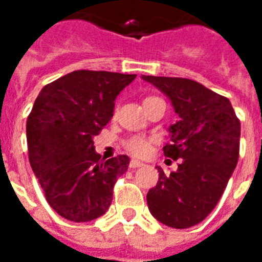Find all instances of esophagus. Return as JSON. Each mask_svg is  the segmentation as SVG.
<instances>
[{
    "label": "esophagus",
    "instance_id": "obj_1",
    "mask_svg": "<svg viewBox=\"0 0 262 262\" xmlns=\"http://www.w3.org/2000/svg\"><path fill=\"white\" fill-rule=\"evenodd\" d=\"M142 166H145L142 161L135 160V159H133V160L129 161V168H138V167H142Z\"/></svg>",
    "mask_w": 262,
    "mask_h": 262
}]
</instances>
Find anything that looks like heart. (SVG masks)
<instances>
[{"label":"heart","instance_id":"obj_1","mask_svg":"<svg viewBox=\"0 0 262 262\" xmlns=\"http://www.w3.org/2000/svg\"><path fill=\"white\" fill-rule=\"evenodd\" d=\"M150 99H156V98H146L143 102L150 101ZM150 145H152V139L145 138V137H133V138L127 139V142H125L127 150L139 157L146 156L147 153L150 152Z\"/></svg>","mask_w":262,"mask_h":262}]
</instances>
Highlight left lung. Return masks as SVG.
I'll return each instance as SVG.
<instances>
[{
    "mask_svg": "<svg viewBox=\"0 0 262 262\" xmlns=\"http://www.w3.org/2000/svg\"><path fill=\"white\" fill-rule=\"evenodd\" d=\"M170 99L180 120L170 125L164 156L182 159L146 194L157 221L184 229L202 222L217 206L239 159L241 121L228 98L200 82L180 77L142 76Z\"/></svg>",
    "mask_w": 262,
    "mask_h": 262,
    "instance_id": "8db88e82",
    "label": "left lung"
}]
</instances>
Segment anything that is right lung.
I'll return each mask as SVG.
<instances>
[{
  "label": "right lung",
  "instance_id": "obj_1",
  "mask_svg": "<svg viewBox=\"0 0 262 262\" xmlns=\"http://www.w3.org/2000/svg\"><path fill=\"white\" fill-rule=\"evenodd\" d=\"M137 74L76 70L45 85L27 117L29 160L49 206L69 221L107 211L128 156L102 161L94 137L113 117L115 101Z\"/></svg>",
  "mask_w": 262,
  "mask_h": 262
}]
</instances>
